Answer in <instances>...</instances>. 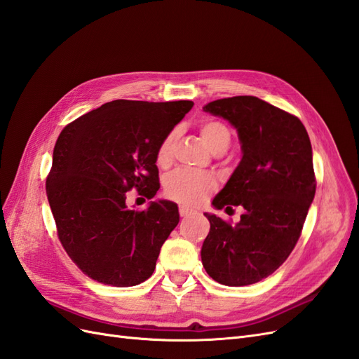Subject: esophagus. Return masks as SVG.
<instances>
[{"label":"esophagus","mask_w":359,"mask_h":359,"mask_svg":"<svg viewBox=\"0 0 359 359\" xmlns=\"http://www.w3.org/2000/svg\"><path fill=\"white\" fill-rule=\"evenodd\" d=\"M191 214V210L186 208V206H180V215L181 217H189Z\"/></svg>","instance_id":"1"}]
</instances>
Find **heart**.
<instances>
[{"instance_id": "heart-1", "label": "heart", "mask_w": 359, "mask_h": 359, "mask_svg": "<svg viewBox=\"0 0 359 359\" xmlns=\"http://www.w3.org/2000/svg\"><path fill=\"white\" fill-rule=\"evenodd\" d=\"M202 139L205 140L212 153L226 151L231 145V132L224 124L212 119H206L199 127ZM177 133L170 132L161 140L157 148L158 166H168L173 158V145H175ZM215 182L210 175L189 170H175L165 181L166 196L177 201L178 203L194 206L201 203L214 190Z\"/></svg>"}]
</instances>
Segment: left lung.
Listing matches in <instances>:
<instances>
[{
	"label": "left lung",
	"mask_w": 359,
	"mask_h": 359,
	"mask_svg": "<svg viewBox=\"0 0 359 359\" xmlns=\"http://www.w3.org/2000/svg\"><path fill=\"white\" fill-rule=\"evenodd\" d=\"M203 111L236 130L243 154L212 206L241 205L244 212L236 224L205 212L211 227L202 265L222 285H253L285 262L301 235L316 191L310 137L297 116L253 95L214 100Z\"/></svg>",
	"instance_id": "8db88e82"
}]
</instances>
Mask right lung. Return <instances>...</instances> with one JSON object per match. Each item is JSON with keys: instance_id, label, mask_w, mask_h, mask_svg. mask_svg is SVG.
I'll return each instance as SVG.
<instances>
[{"instance_id": "1", "label": "right lung", "mask_w": 359, "mask_h": 359, "mask_svg": "<svg viewBox=\"0 0 359 359\" xmlns=\"http://www.w3.org/2000/svg\"><path fill=\"white\" fill-rule=\"evenodd\" d=\"M193 102L114 100L64 127L53 148L46 194L60 241L83 274L128 287L154 273L160 248L180 222L178 205L127 208L136 187L148 199L158 184L157 148Z\"/></svg>"}]
</instances>
